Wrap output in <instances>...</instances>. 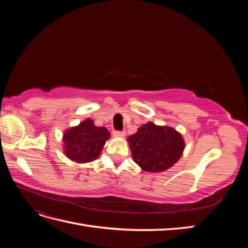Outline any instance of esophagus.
<instances>
[{
  "label": "esophagus",
  "mask_w": 248,
  "mask_h": 248,
  "mask_svg": "<svg viewBox=\"0 0 248 248\" xmlns=\"http://www.w3.org/2000/svg\"><path fill=\"white\" fill-rule=\"evenodd\" d=\"M114 136L119 137V138H123V137H125V131H114Z\"/></svg>",
  "instance_id": "esophagus-1"
}]
</instances>
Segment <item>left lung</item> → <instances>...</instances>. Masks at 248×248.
I'll return each mask as SVG.
<instances>
[{
    "mask_svg": "<svg viewBox=\"0 0 248 248\" xmlns=\"http://www.w3.org/2000/svg\"><path fill=\"white\" fill-rule=\"evenodd\" d=\"M132 159L141 170L151 172L170 169L185 149L182 134L170 126L148 122L127 139Z\"/></svg>",
    "mask_w": 248,
    "mask_h": 248,
    "instance_id": "obj_1",
    "label": "left lung"
}]
</instances>
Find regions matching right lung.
Returning <instances> with one entry per match:
<instances>
[{
	"label": "right lung",
	"instance_id": "obj_1",
	"mask_svg": "<svg viewBox=\"0 0 248 248\" xmlns=\"http://www.w3.org/2000/svg\"><path fill=\"white\" fill-rule=\"evenodd\" d=\"M109 138L110 133L106 127L96 126L93 120L88 118L64 131V154L77 163L91 162L98 158Z\"/></svg>",
	"mask_w": 248,
	"mask_h": 248
}]
</instances>
